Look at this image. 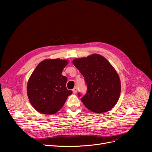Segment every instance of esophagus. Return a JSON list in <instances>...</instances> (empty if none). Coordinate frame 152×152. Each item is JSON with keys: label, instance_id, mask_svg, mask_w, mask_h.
Returning <instances> with one entry per match:
<instances>
[{"label": "esophagus", "instance_id": "esophagus-1", "mask_svg": "<svg viewBox=\"0 0 152 152\" xmlns=\"http://www.w3.org/2000/svg\"><path fill=\"white\" fill-rule=\"evenodd\" d=\"M73 92L74 94H76V92H77V88H76V87H75V88H74L73 89Z\"/></svg>", "mask_w": 152, "mask_h": 152}]
</instances>
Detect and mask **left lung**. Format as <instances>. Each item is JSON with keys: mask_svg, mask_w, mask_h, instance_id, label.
<instances>
[{"mask_svg": "<svg viewBox=\"0 0 152 152\" xmlns=\"http://www.w3.org/2000/svg\"><path fill=\"white\" fill-rule=\"evenodd\" d=\"M73 63L84 76L87 86L86 94L81 99L85 107L97 113L112 109L119 100L121 86L119 75L110 63L95 53L76 58Z\"/></svg>", "mask_w": 152, "mask_h": 152, "instance_id": "left-lung-1", "label": "left lung"}]
</instances>
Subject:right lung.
Segmentation results:
<instances>
[{
  "label": "right lung",
  "mask_w": 152,
  "mask_h": 152,
  "mask_svg": "<svg viewBox=\"0 0 152 152\" xmlns=\"http://www.w3.org/2000/svg\"><path fill=\"white\" fill-rule=\"evenodd\" d=\"M68 63L66 60L46 59L38 64L31 75L27 84L28 97L40 113H56L72 94L66 87V77L61 74Z\"/></svg>",
  "instance_id": "add662e5"
}]
</instances>
